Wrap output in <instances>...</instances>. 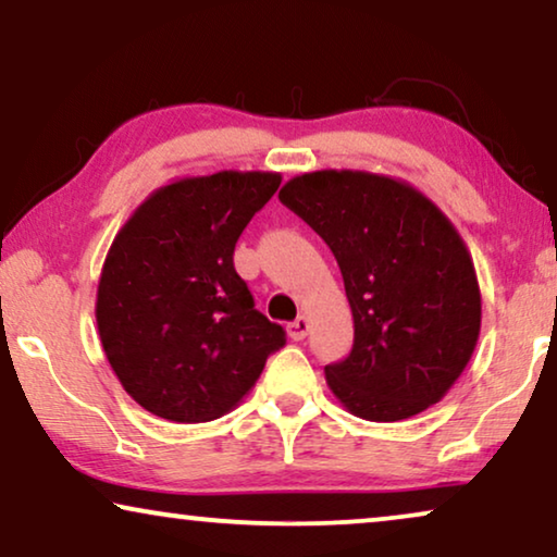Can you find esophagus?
<instances>
[{
	"label": "esophagus",
	"instance_id": "esophagus-1",
	"mask_svg": "<svg viewBox=\"0 0 557 557\" xmlns=\"http://www.w3.org/2000/svg\"><path fill=\"white\" fill-rule=\"evenodd\" d=\"M308 331H310V320L305 315L295 318L293 323L287 325V333H289V338H293V341H302L305 335H308Z\"/></svg>",
	"mask_w": 557,
	"mask_h": 557
}]
</instances>
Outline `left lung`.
Listing matches in <instances>:
<instances>
[{
  "mask_svg": "<svg viewBox=\"0 0 557 557\" xmlns=\"http://www.w3.org/2000/svg\"><path fill=\"white\" fill-rule=\"evenodd\" d=\"M280 201L338 260L354 348L325 366L350 413L401 421L442 401L474 354L482 297L454 224L413 186L366 171L289 178Z\"/></svg>",
  "mask_w": 557,
  "mask_h": 557,
  "instance_id": "1",
  "label": "left lung"
}]
</instances>
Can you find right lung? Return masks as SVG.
<instances>
[{"mask_svg": "<svg viewBox=\"0 0 557 557\" xmlns=\"http://www.w3.org/2000/svg\"><path fill=\"white\" fill-rule=\"evenodd\" d=\"M272 171H219L161 186L115 234L96 320L133 401L178 424L224 417L285 346L234 270V245L280 186Z\"/></svg>", "mask_w": 557, "mask_h": 557, "instance_id": "obj_1", "label": "right lung"}]
</instances>
